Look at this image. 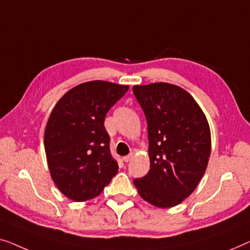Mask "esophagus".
I'll use <instances>...</instances> for the list:
<instances>
[{
    "mask_svg": "<svg viewBox=\"0 0 250 250\" xmlns=\"http://www.w3.org/2000/svg\"><path fill=\"white\" fill-rule=\"evenodd\" d=\"M132 157H133V154H132V153H130V154H129V155H126V156H125V157H124V159H122V160H124V161L125 162V163H128V162H129V161H131V159H132Z\"/></svg>",
    "mask_w": 250,
    "mask_h": 250,
    "instance_id": "obj_1",
    "label": "esophagus"
}]
</instances>
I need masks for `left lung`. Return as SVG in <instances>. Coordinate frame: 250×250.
<instances>
[{"instance_id": "obj_1", "label": "left lung", "mask_w": 250, "mask_h": 250, "mask_svg": "<svg viewBox=\"0 0 250 250\" xmlns=\"http://www.w3.org/2000/svg\"><path fill=\"white\" fill-rule=\"evenodd\" d=\"M145 113L149 171L135 179L140 197L161 208L177 206L191 195L210 155L207 119L188 91L167 83L133 86Z\"/></svg>"}]
</instances>
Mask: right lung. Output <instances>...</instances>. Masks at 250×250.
Instances as JSON below:
<instances>
[{"mask_svg": "<svg viewBox=\"0 0 250 250\" xmlns=\"http://www.w3.org/2000/svg\"><path fill=\"white\" fill-rule=\"evenodd\" d=\"M128 89L103 80L83 83L66 91L52 111L45 153L54 184L68 198H94L117 174L119 165L111 155L104 120Z\"/></svg>", "mask_w": 250, "mask_h": 250, "instance_id": "obj_1", "label": "right lung"}]
</instances>
